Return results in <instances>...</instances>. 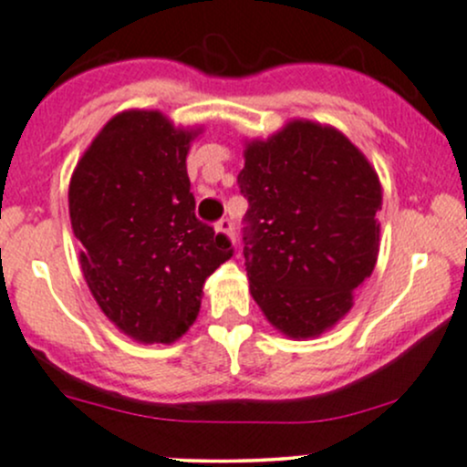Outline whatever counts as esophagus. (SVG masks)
<instances>
[{
	"instance_id": "34e87169",
	"label": "esophagus",
	"mask_w": 467,
	"mask_h": 467,
	"mask_svg": "<svg viewBox=\"0 0 467 467\" xmlns=\"http://www.w3.org/2000/svg\"><path fill=\"white\" fill-rule=\"evenodd\" d=\"M215 234H218L220 238L232 240V220H220V223L215 224Z\"/></svg>"
}]
</instances>
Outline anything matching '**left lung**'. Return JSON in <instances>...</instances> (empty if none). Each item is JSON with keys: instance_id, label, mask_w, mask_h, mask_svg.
<instances>
[{"instance_id": "left-lung-1", "label": "left lung", "mask_w": 467, "mask_h": 467, "mask_svg": "<svg viewBox=\"0 0 467 467\" xmlns=\"http://www.w3.org/2000/svg\"><path fill=\"white\" fill-rule=\"evenodd\" d=\"M238 184L249 200L244 267L255 305L287 338L325 334L374 272L379 173L332 124L296 118L244 140Z\"/></svg>"}]
</instances>
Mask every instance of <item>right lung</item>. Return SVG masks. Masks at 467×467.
Listing matches in <instances>:
<instances>
[{"label":"right lung","instance_id":"right-lung-1","mask_svg":"<svg viewBox=\"0 0 467 467\" xmlns=\"http://www.w3.org/2000/svg\"><path fill=\"white\" fill-rule=\"evenodd\" d=\"M202 124L155 109L115 113L68 182L79 265L102 314L135 343H175L232 244L195 218L187 155Z\"/></svg>","mask_w":467,"mask_h":467}]
</instances>
